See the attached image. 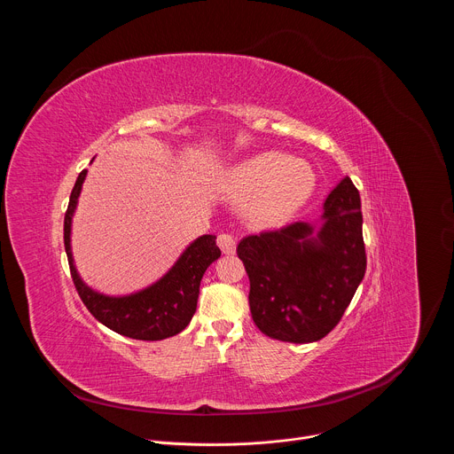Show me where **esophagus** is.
I'll return each instance as SVG.
<instances>
[{
  "instance_id": "esophagus-1",
  "label": "esophagus",
  "mask_w": 454,
  "mask_h": 454,
  "mask_svg": "<svg viewBox=\"0 0 454 454\" xmlns=\"http://www.w3.org/2000/svg\"><path fill=\"white\" fill-rule=\"evenodd\" d=\"M217 244H219V247L223 249V253H226V254H233V253H235L237 242H235L233 235H230V233H221V235L217 237Z\"/></svg>"
}]
</instances>
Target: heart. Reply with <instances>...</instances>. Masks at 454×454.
<instances>
[{
  "mask_svg": "<svg viewBox=\"0 0 454 454\" xmlns=\"http://www.w3.org/2000/svg\"><path fill=\"white\" fill-rule=\"evenodd\" d=\"M221 186L233 201H246L244 210L251 224L278 226L310 200L316 172L305 160L264 151L231 165Z\"/></svg>",
  "mask_w": 454,
  "mask_h": 454,
  "instance_id": "heart-1",
  "label": "heart"
}]
</instances>
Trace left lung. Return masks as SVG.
<instances>
[{"mask_svg": "<svg viewBox=\"0 0 454 454\" xmlns=\"http://www.w3.org/2000/svg\"><path fill=\"white\" fill-rule=\"evenodd\" d=\"M237 254L249 277V310L266 336L289 343L325 338L366 271L361 198L345 176L317 223L244 237Z\"/></svg>", "mask_w": 454, "mask_h": 454, "instance_id": "left-lung-1", "label": "left lung"}]
</instances>
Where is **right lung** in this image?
Instances as JSON below:
<instances>
[{
	"instance_id": "obj_1",
	"label": "right lung",
	"mask_w": 454,
	"mask_h": 454,
	"mask_svg": "<svg viewBox=\"0 0 454 454\" xmlns=\"http://www.w3.org/2000/svg\"><path fill=\"white\" fill-rule=\"evenodd\" d=\"M86 176L88 170L79 174L64 215V247L81 300L102 325L121 336L158 341L179 334L198 309L200 286L205 271L221 256V249L215 244L217 237L201 235L190 242L160 280L137 293L121 296L98 293L81 278L72 253V224Z\"/></svg>"
}]
</instances>
